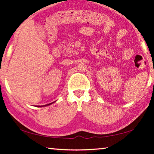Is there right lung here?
<instances>
[{"instance_id":"right-lung-1","label":"right lung","mask_w":154,"mask_h":154,"mask_svg":"<svg viewBox=\"0 0 154 154\" xmlns=\"http://www.w3.org/2000/svg\"><path fill=\"white\" fill-rule=\"evenodd\" d=\"M53 103H49V104H47V105H43V106H47V105H51V104H52ZM43 106H38V107H43Z\"/></svg>"}]
</instances>
